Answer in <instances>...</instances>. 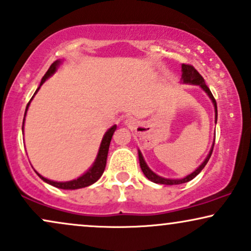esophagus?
Here are the masks:
<instances>
[{"label": "esophagus", "instance_id": "1", "mask_svg": "<svg viewBox=\"0 0 251 251\" xmlns=\"http://www.w3.org/2000/svg\"><path fill=\"white\" fill-rule=\"evenodd\" d=\"M125 124H126V125H131V124H132V119H126V120H125Z\"/></svg>", "mask_w": 251, "mask_h": 251}]
</instances>
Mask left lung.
Returning <instances> with one entry per match:
<instances>
[{
	"label": "left lung",
	"instance_id": "8db88e82",
	"mask_svg": "<svg viewBox=\"0 0 251 251\" xmlns=\"http://www.w3.org/2000/svg\"><path fill=\"white\" fill-rule=\"evenodd\" d=\"M181 72H182V75H181V83H182V84H189V85H199L202 90H203L204 92L207 93V96L209 97V99H210V100H212L213 105H214V111H215V124H216V122H217V105H216V100H215V98H214V97H213L212 92H210L209 87H208L206 85V83H204L203 78H202L201 75L199 74V72L196 71L192 65L182 64V65H181ZM214 143H215V138H214ZM214 143L212 145V149H210L209 153H208V155L206 156V159L203 160V162H202V164L199 166V167L196 168L194 172H193V173L188 174V175H187V176L182 177V179H166V177H162V176H160V175L155 174L154 172H153L149 167V166H147L143 154H141L140 150H138L139 164H140V168H141V171H143V173L145 174V176H146L149 180L152 181V182L160 183V185H181V183L188 182V181H191V180L194 179L196 175H198L202 170H203L204 166L207 165L208 160H209L210 155H212V153H213Z\"/></svg>",
	"mask_w": 251,
	"mask_h": 251
}]
</instances>
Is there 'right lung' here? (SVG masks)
Returning a JSON list of instances; mask_svg holds the SVG:
<instances>
[{"label":"right lung","mask_w":251,"mask_h":251,"mask_svg":"<svg viewBox=\"0 0 251 251\" xmlns=\"http://www.w3.org/2000/svg\"><path fill=\"white\" fill-rule=\"evenodd\" d=\"M60 64H62V60H60V59H57L56 62H53L52 64H51V66L49 68V70L47 71V74H45L44 77L42 78L41 84H39L38 89L36 90V92L34 93V96H32V98H34L36 93L38 92L39 87L43 85L44 81L47 80L48 78H50L51 76H52L53 74H55V72L57 71V69L59 68ZM32 98L30 99V101L28 102V105H26L25 112H24L23 126H22V131L23 132H24V120H25L26 111H28L29 105H30V102H31ZM116 129H117V125H113L112 127H110L106 132H105L104 137H102V139H101L100 146H99L98 153H97L95 162H93L91 167H90L89 170L85 172V173L81 174L80 176L77 177V179H74V180H70V181H53V180L47 179V177H44L43 175H41V174L38 173V172L35 171L36 174H37L38 176L44 181V182L49 183V185L56 187V188H60V189H71V191H74V189H79V188H84V187L91 186L92 183H95L96 181H98L99 177L101 176L102 173H104L105 166H106L108 147H110L111 139H112V135H113L114 131H116Z\"/></svg>","instance_id":"add662e5"}]
</instances>
